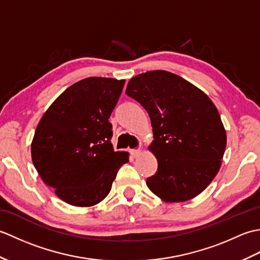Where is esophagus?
<instances>
[{"mask_svg": "<svg viewBox=\"0 0 260 260\" xmlns=\"http://www.w3.org/2000/svg\"><path fill=\"white\" fill-rule=\"evenodd\" d=\"M131 154H132V156L133 157H139L141 154H142V151L140 150V148H136V150H131Z\"/></svg>", "mask_w": 260, "mask_h": 260, "instance_id": "esophagus-1", "label": "esophagus"}]
</instances>
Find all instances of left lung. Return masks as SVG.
<instances>
[{
    "label": "left lung",
    "mask_w": 260,
    "mask_h": 260,
    "mask_svg": "<svg viewBox=\"0 0 260 260\" xmlns=\"http://www.w3.org/2000/svg\"><path fill=\"white\" fill-rule=\"evenodd\" d=\"M126 95L151 118L148 146L157 171L146 184L164 202H184L211 183L221 167L227 135L217 107L198 87L165 70L133 77Z\"/></svg>",
    "instance_id": "1"
}]
</instances>
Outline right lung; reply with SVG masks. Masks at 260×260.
Here are the masks:
<instances>
[{
  "label": "right lung",
  "mask_w": 260,
  "mask_h": 260,
  "mask_svg": "<svg viewBox=\"0 0 260 260\" xmlns=\"http://www.w3.org/2000/svg\"><path fill=\"white\" fill-rule=\"evenodd\" d=\"M125 80L89 77L67 88L37 126L31 156L57 197L75 207H93L112 189L127 152H115L110 114Z\"/></svg>",
  "instance_id": "1"
}]
</instances>
